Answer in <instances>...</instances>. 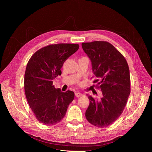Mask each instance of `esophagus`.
I'll return each instance as SVG.
<instances>
[{
    "label": "esophagus",
    "mask_w": 152,
    "mask_h": 152,
    "mask_svg": "<svg viewBox=\"0 0 152 152\" xmlns=\"http://www.w3.org/2000/svg\"><path fill=\"white\" fill-rule=\"evenodd\" d=\"M75 96H76L77 98H79V97H80V96H82L83 94L78 92V93H75Z\"/></svg>",
    "instance_id": "1"
}]
</instances>
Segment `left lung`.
<instances>
[{
	"instance_id": "1",
	"label": "left lung",
	"mask_w": 152,
	"mask_h": 152,
	"mask_svg": "<svg viewBox=\"0 0 152 152\" xmlns=\"http://www.w3.org/2000/svg\"><path fill=\"white\" fill-rule=\"evenodd\" d=\"M82 47L92 62L93 82L103 95L101 100L88 96L86 117L94 126L107 127L117 120L127 104L131 93L129 68L123 55L107 41L83 42Z\"/></svg>"
}]
</instances>
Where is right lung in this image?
Here are the masks:
<instances>
[{
  "label": "right lung",
  "instance_id": "1",
  "mask_svg": "<svg viewBox=\"0 0 152 152\" xmlns=\"http://www.w3.org/2000/svg\"><path fill=\"white\" fill-rule=\"evenodd\" d=\"M79 48L77 44H49L39 49L27 63L24 88L27 102L37 121L52 126L65 117L74 93L61 92L53 80L61 75L64 62Z\"/></svg>",
  "mask_w": 152,
  "mask_h": 152
}]
</instances>
